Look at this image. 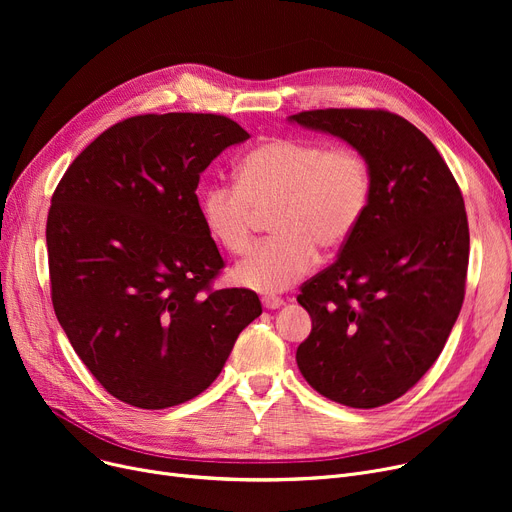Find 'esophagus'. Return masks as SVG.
Segmentation results:
<instances>
[{
  "instance_id": "1",
  "label": "esophagus",
  "mask_w": 512,
  "mask_h": 512,
  "mask_svg": "<svg viewBox=\"0 0 512 512\" xmlns=\"http://www.w3.org/2000/svg\"><path fill=\"white\" fill-rule=\"evenodd\" d=\"M261 303H263L265 309H280L284 305V301L280 297H274V294H265Z\"/></svg>"
}]
</instances>
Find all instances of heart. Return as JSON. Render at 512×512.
<instances>
[{
    "label": "heart",
    "instance_id": "heart-1",
    "mask_svg": "<svg viewBox=\"0 0 512 512\" xmlns=\"http://www.w3.org/2000/svg\"><path fill=\"white\" fill-rule=\"evenodd\" d=\"M238 182H213L201 193L209 236L232 255L245 253L259 213L272 211V240L232 270L259 292H282L305 278L321 253L342 249L361 224L371 172L361 151L311 139H270L240 159Z\"/></svg>",
    "mask_w": 512,
    "mask_h": 512
}]
</instances>
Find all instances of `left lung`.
Listing matches in <instances>:
<instances>
[{
	"label": "left lung",
	"instance_id": "1",
	"mask_svg": "<svg viewBox=\"0 0 512 512\" xmlns=\"http://www.w3.org/2000/svg\"><path fill=\"white\" fill-rule=\"evenodd\" d=\"M363 153L371 197L336 263L297 301L313 328L297 365L313 390L375 409L436 363L461 313L469 224L461 188L425 134L384 110H315L288 118Z\"/></svg>",
	"mask_w": 512,
	"mask_h": 512
}]
</instances>
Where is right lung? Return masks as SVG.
<instances>
[{
	"mask_svg": "<svg viewBox=\"0 0 512 512\" xmlns=\"http://www.w3.org/2000/svg\"><path fill=\"white\" fill-rule=\"evenodd\" d=\"M249 132L215 114H147L107 128L60 180L47 215L51 301L95 380L168 409L218 378L261 315L253 290H211L224 267L197 184Z\"/></svg>",
	"mask_w": 512,
	"mask_h": 512,
	"instance_id": "1",
	"label": "right lung"
}]
</instances>
